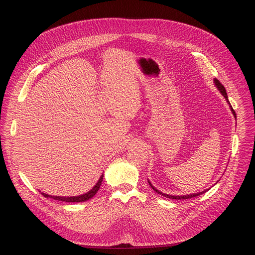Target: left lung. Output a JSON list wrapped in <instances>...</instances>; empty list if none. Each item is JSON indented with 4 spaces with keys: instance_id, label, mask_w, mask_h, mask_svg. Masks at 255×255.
<instances>
[{
    "instance_id": "left-lung-1",
    "label": "left lung",
    "mask_w": 255,
    "mask_h": 255,
    "mask_svg": "<svg viewBox=\"0 0 255 255\" xmlns=\"http://www.w3.org/2000/svg\"><path fill=\"white\" fill-rule=\"evenodd\" d=\"M214 84H215V86L217 87V89L220 91V93L222 94V95L224 96V98L226 99V101L229 102V104H231L230 103V101H229V98H227V94H226V90H225V88H224V86L219 82L218 79H214ZM231 110H232V113L234 114V116H235V118L237 119V116H236V113H235V111L233 110V107H232V105H231ZM149 182V184H150V186L152 187L153 188V190L154 191H156L158 194H160V195H163V196H165V197H167V198H170V199H188V198H192V197H195V196H198V195H200V194H203V193H205V192H207L208 190H204V191H202V192H197V193H193V194H187V195H169V194H165V193H162L161 191H159V190H157L154 186H152V184H151V182L150 181H148Z\"/></svg>"
}]
</instances>
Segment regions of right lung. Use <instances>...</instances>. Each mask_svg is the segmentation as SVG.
Returning <instances> with one entry per match:
<instances>
[{"instance_id": "obj_1", "label": "right lung", "mask_w": 255, "mask_h": 255, "mask_svg": "<svg viewBox=\"0 0 255 255\" xmlns=\"http://www.w3.org/2000/svg\"><path fill=\"white\" fill-rule=\"evenodd\" d=\"M102 180H103V173H102V176L100 177V179L98 180L97 184L94 186L89 192H87L85 194H82V195H78V196H55V195L45 194L43 192H41V194L44 197L52 198V199H56V200H61V202H65V203H82V202H86V200L92 198L94 195L97 193V191L99 190L100 186H101Z\"/></svg>"}]
</instances>
